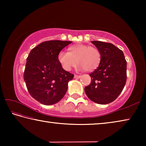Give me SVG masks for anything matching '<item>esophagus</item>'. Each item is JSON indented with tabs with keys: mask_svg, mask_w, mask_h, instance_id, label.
I'll return each mask as SVG.
<instances>
[{
	"mask_svg": "<svg viewBox=\"0 0 146 146\" xmlns=\"http://www.w3.org/2000/svg\"><path fill=\"white\" fill-rule=\"evenodd\" d=\"M81 77L80 75H75V76H74V78H80Z\"/></svg>",
	"mask_w": 146,
	"mask_h": 146,
	"instance_id": "esophagus-1",
	"label": "esophagus"
}]
</instances>
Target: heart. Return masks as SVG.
<instances>
[{
	"instance_id": "b5f03b06",
	"label": "heart",
	"mask_w": 146,
	"mask_h": 146,
	"mask_svg": "<svg viewBox=\"0 0 146 146\" xmlns=\"http://www.w3.org/2000/svg\"><path fill=\"white\" fill-rule=\"evenodd\" d=\"M69 52L61 51L58 54V61L66 71H70L76 63L79 69L86 71H93L100 63L101 53L95 47L86 44H76L69 48ZM78 62H76V60Z\"/></svg>"
}]
</instances>
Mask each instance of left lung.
Instances as JSON below:
<instances>
[{
    "mask_svg": "<svg viewBox=\"0 0 146 146\" xmlns=\"http://www.w3.org/2000/svg\"><path fill=\"white\" fill-rule=\"evenodd\" d=\"M101 53L98 67L90 74V84L84 88L93 102L107 104L117 98L124 88L127 78V62L122 50L111 43L91 41Z\"/></svg>",
    "mask_w": 146,
    "mask_h": 146,
    "instance_id": "1",
    "label": "left lung"
}]
</instances>
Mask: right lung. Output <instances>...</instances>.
<instances>
[{
	"instance_id": "add662e5",
	"label": "right lung",
	"mask_w": 146,
	"mask_h": 146,
	"mask_svg": "<svg viewBox=\"0 0 146 146\" xmlns=\"http://www.w3.org/2000/svg\"><path fill=\"white\" fill-rule=\"evenodd\" d=\"M72 42L49 40L31 49L27 58L24 80L29 94L44 105L59 102L68 90L74 75L64 70L58 54Z\"/></svg>"
}]
</instances>
